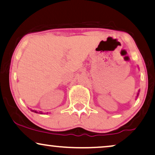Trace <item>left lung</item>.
Listing matches in <instances>:
<instances>
[{"label": "left lung", "mask_w": 155, "mask_h": 155, "mask_svg": "<svg viewBox=\"0 0 155 155\" xmlns=\"http://www.w3.org/2000/svg\"><path fill=\"white\" fill-rule=\"evenodd\" d=\"M139 94H140V89H139V91H138V92H137V96H136V98H135V99H137V98L138 97Z\"/></svg>", "instance_id": "obj_1"}]
</instances>
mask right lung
<instances>
[{"instance_id": "1", "label": "right lung", "mask_w": 155, "mask_h": 155, "mask_svg": "<svg viewBox=\"0 0 155 155\" xmlns=\"http://www.w3.org/2000/svg\"><path fill=\"white\" fill-rule=\"evenodd\" d=\"M31 111H33V112H35V113H38V114H44V112H43V111H37L36 110H33V109H31ZM48 112H46V114H48ZM44 114H46V113H44Z\"/></svg>"}]
</instances>
